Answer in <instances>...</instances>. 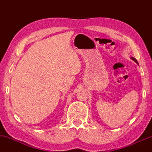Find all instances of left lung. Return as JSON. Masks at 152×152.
Returning <instances> with one entry per match:
<instances>
[{"label":"left lung","mask_w":152,"mask_h":152,"mask_svg":"<svg viewBox=\"0 0 152 152\" xmlns=\"http://www.w3.org/2000/svg\"><path fill=\"white\" fill-rule=\"evenodd\" d=\"M131 58H132V59L133 60V61H134L136 62V63H137V64H138V62H137V59H136V58H134V57H130Z\"/></svg>","instance_id":"1"}]
</instances>
